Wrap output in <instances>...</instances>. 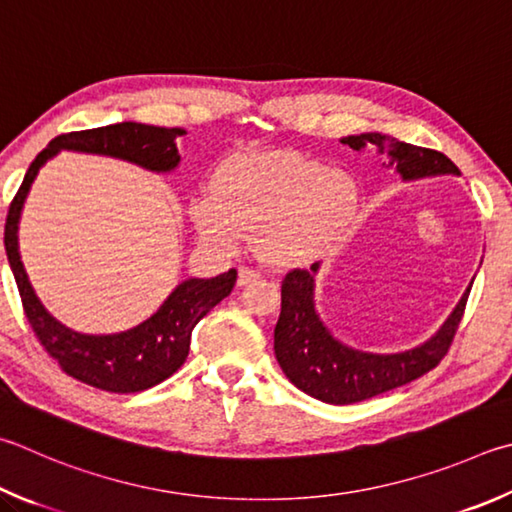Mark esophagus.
I'll return each instance as SVG.
<instances>
[{
    "label": "esophagus",
    "instance_id": "obj_1",
    "mask_svg": "<svg viewBox=\"0 0 512 512\" xmlns=\"http://www.w3.org/2000/svg\"><path fill=\"white\" fill-rule=\"evenodd\" d=\"M259 275L255 268H250V266H239V275H237V284L239 286H246V284H250V282H257L259 280Z\"/></svg>",
    "mask_w": 512,
    "mask_h": 512
}]
</instances>
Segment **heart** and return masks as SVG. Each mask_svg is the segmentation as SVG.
<instances>
[{"instance_id":"b5f03b06","label":"heart","mask_w":512,"mask_h":512,"mask_svg":"<svg viewBox=\"0 0 512 512\" xmlns=\"http://www.w3.org/2000/svg\"><path fill=\"white\" fill-rule=\"evenodd\" d=\"M358 201V183L345 170L293 152H248L217 167L212 194L192 201V221L221 248L259 235L268 262L300 264L338 239Z\"/></svg>"}]
</instances>
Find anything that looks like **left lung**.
Masks as SVG:
<instances>
[{"instance_id":"8db88e82","label":"left lung","mask_w":512,"mask_h":512,"mask_svg":"<svg viewBox=\"0 0 512 512\" xmlns=\"http://www.w3.org/2000/svg\"><path fill=\"white\" fill-rule=\"evenodd\" d=\"M342 143L358 152L367 145L376 147L389 159V163L383 165L396 167L403 181L461 174L459 167L445 154L396 141L394 136L387 134L367 132L360 136H345ZM318 268L320 264H313L311 271L295 268L284 277L282 311L275 324V358L286 378L304 394L329 405L360 403L421 378L439 365L448 353L463 318V309H466L470 286L459 304L454 306L450 318L443 322V327L423 345L398 353H369L342 345L324 327L313 300Z\"/></svg>"}]
</instances>
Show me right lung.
<instances>
[{
  "label": "right lung",
  "instance_id": "add662e5",
  "mask_svg": "<svg viewBox=\"0 0 512 512\" xmlns=\"http://www.w3.org/2000/svg\"><path fill=\"white\" fill-rule=\"evenodd\" d=\"M181 134L185 132L179 127H154L143 123H116L62 134L35 156L8 208L4 246L17 288H20L24 313L37 340L51 358L58 360L62 371H67L80 383L105 389V392L134 394L170 378L188 358L192 329L203 315L230 295L237 282V271L230 268L228 273L210 277V280L190 277L181 282L167 295L159 311L134 329L107 333V336L73 331L44 309L24 271L20 244H17L24 201L42 165L62 150L111 156V159L134 163L150 172H172L181 161L176 150V138Z\"/></svg>",
  "mask_w": 512,
  "mask_h": 512
}]
</instances>
